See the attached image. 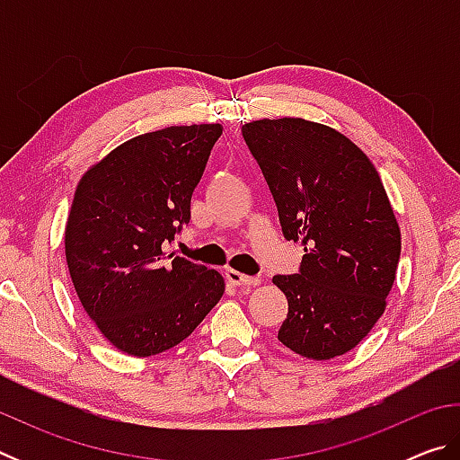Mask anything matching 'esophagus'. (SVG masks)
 Segmentation results:
<instances>
[{
	"mask_svg": "<svg viewBox=\"0 0 460 460\" xmlns=\"http://www.w3.org/2000/svg\"><path fill=\"white\" fill-rule=\"evenodd\" d=\"M227 279H229L231 286H258L261 282L260 278L245 276V274H241V271H235V270H227Z\"/></svg>",
	"mask_w": 460,
	"mask_h": 460,
	"instance_id": "esophagus-1",
	"label": "esophagus"
}]
</instances>
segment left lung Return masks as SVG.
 Returning a JSON list of instances; mask_svg holds the SVG:
<instances>
[{
    "mask_svg": "<svg viewBox=\"0 0 460 460\" xmlns=\"http://www.w3.org/2000/svg\"><path fill=\"white\" fill-rule=\"evenodd\" d=\"M278 205L286 239L305 243L300 274L276 276L288 298L278 339L329 361L367 337L384 314L402 233L376 166L345 134L302 118L241 128Z\"/></svg>",
    "mask_w": 460,
    "mask_h": 460,
    "instance_id": "8db88e82",
    "label": "left lung"
}]
</instances>
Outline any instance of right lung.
<instances>
[{
	"label": "right lung",
	"instance_id": "right-lung-1",
	"mask_svg": "<svg viewBox=\"0 0 460 460\" xmlns=\"http://www.w3.org/2000/svg\"><path fill=\"white\" fill-rule=\"evenodd\" d=\"M221 134V123H194L136 136L76 184L68 271L84 313L121 353L172 349L221 300L219 271L164 252L190 219L192 190Z\"/></svg>",
	"mask_w": 460,
	"mask_h": 460
}]
</instances>
